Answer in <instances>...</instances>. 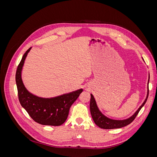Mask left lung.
<instances>
[{
	"label": "left lung",
	"mask_w": 157,
	"mask_h": 157,
	"mask_svg": "<svg viewBox=\"0 0 157 157\" xmlns=\"http://www.w3.org/2000/svg\"><path fill=\"white\" fill-rule=\"evenodd\" d=\"M149 80L148 83H147V96L145 99L144 103L142 105L138 108V109L134 113L133 115L130 117L126 118L124 120H115L111 119L105 116L99 110L98 105L96 103L95 98L92 94H90V113H91V115L93 118V121L98 126L102 128V129H115V128H121L122 127H124L130 123L135 119L137 115L138 114L141 109L144 107L145 103L147 101V98H148L149 95Z\"/></svg>",
	"instance_id": "left-lung-1"
}]
</instances>
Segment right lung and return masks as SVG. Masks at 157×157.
Instances as JSON below:
<instances>
[{
	"instance_id": "right-lung-1",
	"label": "right lung",
	"mask_w": 157,
	"mask_h": 157,
	"mask_svg": "<svg viewBox=\"0 0 157 157\" xmlns=\"http://www.w3.org/2000/svg\"><path fill=\"white\" fill-rule=\"evenodd\" d=\"M31 49V47L23 56L16 71V82L19 101L36 122L42 125L60 126L67 120L71 106L83 90L80 88L50 98L39 97L29 92L23 82L21 72L25 58Z\"/></svg>"
}]
</instances>
